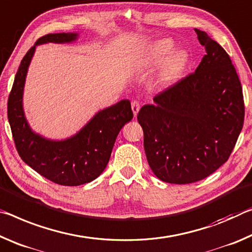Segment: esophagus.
Returning a JSON list of instances; mask_svg holds the SVG:
<instances>
[{
  "instance_id": "34e87169",
  "label": "esophagus",
  "mask_w": 252,
  "mask_h": 252,
  "mask_svg": "<svg viewBox=\"0 0 252 252\" xmlns=\"http://www.w3.org/2000/svg\"><path fill=\"white\" fill-rule=\"evenodd\" d=\"M139 108H141V105H139V102L137 100L131 101V110H133V113H134L135 116L138 114Z\"/></svg>"
}]
</instances>
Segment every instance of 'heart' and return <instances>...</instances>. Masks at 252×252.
Wrapping results in <instances>:
<instances>
[{
    "mask_svg": "<svg viewBox=\"0 0 252 252\" xmlns=\"http://www.w3.org/2000/svg\"><path fill=\"white\" fill-rule=\"evenodd\" d=\"M173 44L170 40H159L151 45L148 57L152 64H158L162 63L164 58L168 57L162 65V70L159 73V80L163 84L177 79L184 71L188 63V56L183 51L172 52Z\"/></svg>",
    "mask_w": 252,
    "mask_h": 252,
    "instance_id": "1",
    "label": "heart"
}]
</instances>
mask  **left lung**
Segmentation results:
<instances>
[{
	"mask_svg": "<svg viewBox=\"0 0 252 252\" xmlns=\"http://www.w3.org/2000/svg\"><path fill=\"white\" fill-rule=\"evenodd\" d=\"M205 56L182 80L144 105L137 121L147 162L159 180L189 184L228 160L245 118L242 87L228 53L195 29Z\"/></svg>",
	"mask_w": 252,
	"mask_h": 252,
	"instance_id": "8db88e82",
	"label": "left lung"
}]
</instances>
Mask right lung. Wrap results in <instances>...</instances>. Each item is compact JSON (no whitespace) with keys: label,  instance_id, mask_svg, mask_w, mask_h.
<instances>
[{"label":"right lung","instance_id":"obj_1","mask_svg":"<svg viewBox=\"0 0 252 252\" xmlns=\"http://www.w3.org/2000/svg\"><path fill=\"white\" fill-rule=\"evenodd\" d=\"M76 32L50 33L40 38L23 57L7 100V118L20 158L35 172L65 187L89 183L101 174L110 158L115 141L123 126L133 118L128 99L99 110L75 135L56 141L35 133L26 118L23 92L36 45L71 43Z\"/></svg>","mask_w":252,"mask_h":252}]
</instances>
